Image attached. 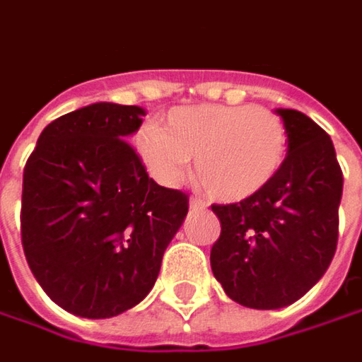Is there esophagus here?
<instances>
[{"label": "esophagus", "mask_w": 362, "mask_h": 362, "mask_svg": "<svg viewBox=\"0 0 362 362\" xmlns=\"http://www.w3.org/2000/svg\"><path fill=\"white\" fill-rule=\"evenodd\" d=\"M189 206H191L193 211H201V209H206V203L203 201V199H197V197H193V199L189 201Z\"/></svg>", "instance_id": "1"}]
</instances>
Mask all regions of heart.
<instances>
[{"label": "heart", "mask_w": 362, "mask_h": 362, "mask_svg": "<svg viewBox=\"0 0 362 362\" xmlns=\"http://www.w3.org/2000/svg\"><path fill=\"white\" fill-rule=\"evenodd\" d=\"M286 128L264 106L203 104L175 108L165 128L139 129L136 146L157 183L177 187L195 157L197 179L216 201L234 203L270 183L286 156Z\"/></svg>", "instance_id": "1"}]
</instances>
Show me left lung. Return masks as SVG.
<instances>
[{"label": "left lung", "mask_w": 362, "mask_h": 362, "mask_svg": "<svg viewBox=\"0 0 362 362\" xmlns=\"http://www.w3.org/2000/svg\"><path fill=\"white\" fill-rule=\"evenodd\" d=\"M288 156L268 185L234 205H213L221 236L211 268L224 293L252 310L303 298L335 256L343 173L333 141L298 110L278 108Z\"/></svg>", "instance_id": "1"}]
</instances>
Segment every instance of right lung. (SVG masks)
Returning a JSON list of instances; mask_svg holds the SVG:
<instances>
[{
    "label": "right lung",
    "instance_id": "obj_1",
    "mask_svg": "<svg viewBox=\"0 0 362 362\" xmlns=\"http://www.w3.org/2000/svg\"><path fill=\"white\" fill-rule=\"evenodd\" d=\"M146 110L96 102L51 122L27 159L21 243L35 280L86 319L148 296L189 199L149 179L128 144Z\"/></svg>",
    "mask_w": 362,
    "mask_h": 362
}]
</instances>
